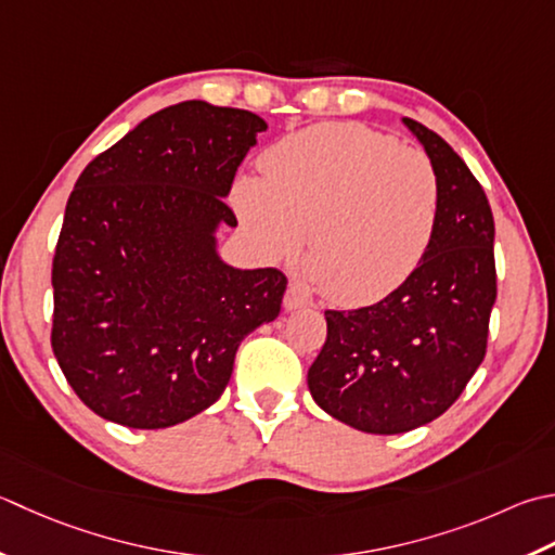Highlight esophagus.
Segmentation results:
<instances>
[{"label": "esophagus", "instance_id": "obj_1", "mask_svg": "<svg viewBox=\"0 0 555 555\" xmlns=\"http://www.w3.org/2000/svg\"><path fill=\"white\" fill-rule=\"evenodd\" d=\"M310 302H312V300L308 298V293L302 291V288H298L296 284H291V286L286 288V296H284V308H286V310L308 308Z\"/></svg>", "mask_w": 555, "mask_h": 555}]
</instances>
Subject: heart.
I'll return each instance as SVG.
<instances>
[{
	"label": "heart",
	"mask_w": 555,
	"mask_h": 555,
	"mask_svg": "<svg viewBox=\"0 0 555 555\" xmlns=\"http://www.w3.org/2000/svg\"><path fill=\"white\" fill-rule=\"evenodd\" d=\"M235 211L269 257L293 255L308 228L310 274L339 306H371L416 274L440 221V180L418 149L356 122L312 125L259 156Z\"/></svg>",
	"instance_id": "obj_1"
}]
</instances>
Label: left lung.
Listing matches in <instances>:
<instances>
[{
  "instance_id": "obj_1",
  "label": "left lung",
  "mask_w": 555,
  "mask_h": 555,
  "mask_svg": "<svg viewBox=\"0 0 555 555\" xmlns=\"http://www.w3.org/2000/svg\"><path fill=\"white\" fill-rule=\"evenodd\" d=\"M438 172L440 221L426 259L375 306L324 310L327 341L308 371L318 406L375 436L442 416L481 365L495 302V225L486 192L433 129L404 117Z\"/></svg>"
}]
</instances>
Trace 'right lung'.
<instances>
[{"label": "right lung", "mask_w": 555, "mask_h": 555, "mask_svg": "<svg viewBox=\"0 0 555 555\" xmlns=\"http://www.w3.org/2000/svg\"><path fill=\"white\" fill-rule=\"evenodd\" d=\"M267 122L184 101L139 122L83 168L52 259V351L86 406L156 430L209 409L235 351L279 318L286 276L216 249L225 204Z\"/></svg>", "instance_id": "right-lung-1"}]
</instances>
